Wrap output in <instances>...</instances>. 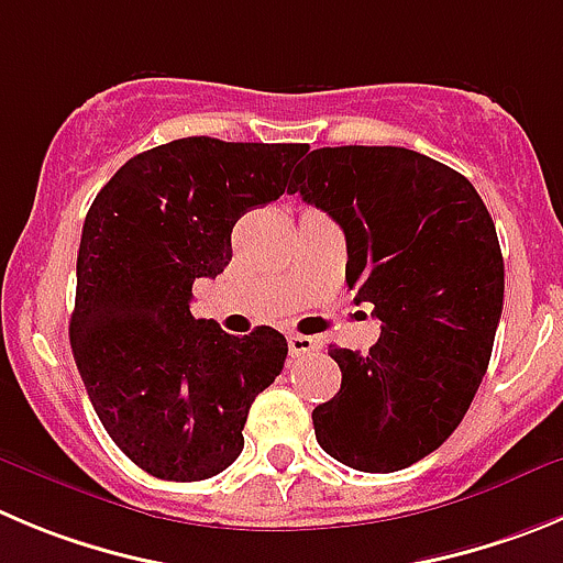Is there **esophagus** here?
<instances>
[{
    "label": "esophagus",
    "instance_id": "obj_1",
    "mask_svg": "<svg viewBox=\"0 0 563 563\" xmlns=\"http://www.w3.org/2000/svg\"><path fill=\"white\" fill-rule=\"evenodd\" d=\"M322 350V344H319L313 335H302V333H291L288 335V353L294 355V358H302V355H313Z\"/></svg>",
    "mask_w": 563,
    "mask_h": 563
}]
</instances>
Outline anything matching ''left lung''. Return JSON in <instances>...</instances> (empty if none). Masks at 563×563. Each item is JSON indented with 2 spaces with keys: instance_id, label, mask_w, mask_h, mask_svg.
Returning a JSON list of instances; mask_svg holds the SVG:
<instances>
[{
  "instance_id": "obj_1",
  "label": "left lung",
  "mask_w": 563,
  "mask_h": 563,
  "mask_svg": "<svg viewBox=\"0 0 563 563\" xmlns=\"http://www.w3.org/2000/svg\"><path fill=\"white\" fill-rule=\"evenodd\" d=\"M288 191L346 239V286L369 302V353L333 346V400L313 408L319 448L361 472H397L450 439L488 369L506 269L464 175L406 146H322Z\"/></svg>"
}]
</instances>
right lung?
Returning <instances> with one entry per match:
<instances>
[{
	"label": "right lung",
	"instance_id": "add662e5",
	"mask_svg": "<svg viewBox=\"0 0 563 563\" xmlns=\"http://www.w3.org/2000/svg\"><path fill=\"white\" fill-rule=\"evenodd\" d=\"M306 144L191 135L130 157L88 208L68 339L115 448L161 481L228 470L252 400L283 372L277 330L194 319L197 277L222 275L246 210L286 194Z\"/></svg>",
	"mask_w": 563,
	"mask_h": 563
}]
</instances>
